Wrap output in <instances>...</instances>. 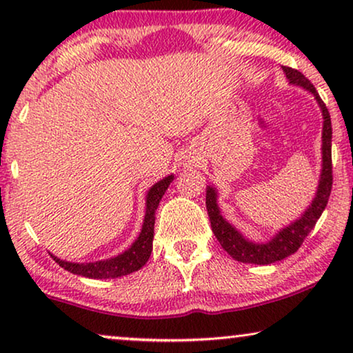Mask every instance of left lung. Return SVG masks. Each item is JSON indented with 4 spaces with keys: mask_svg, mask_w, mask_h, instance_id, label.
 Here are the masks:
<instances>
[{
    "mask_svg": "<svg viewBox=\"0 0 353 353\" xmlns=\"http://www.w3.org/2000/svg\"><path fill=\"white\" fill-rule=\"evenodd\" d=\"M283 72L286 74V79L291 85H297L301 88L310 91L315 96L318 105H320L323 114V134H321V154H323V163H321V175L320 183H318L316 194L313 197L312 204L308 209L303 212L299 220L292 221L291 225L278 231L270 239L268 243H252V241L245 239L233 225L228 223L220 214L219 204H216V190L212 186H207L205 194V205L207 212H209L210 226L214 231L215 238L219 239L226 252L238 262L243 263H255V265H268L274 263L278 260H283L297 252L301 248L303 239L307 238L308 233L316 225L318 219H320L323 210L330 199L331 188H332V162H331V138H332V128H331V117L327 112L326 104L323 103L320 94L316 93L315 86L312 81L307 79L302 72H299L292 67L283 65Z\"/></svg>",
    "mask_w": 353,
    "mask_h": 353,
    "instance_id": "obj_1",
    "label": "left lung"
}]
</instances>
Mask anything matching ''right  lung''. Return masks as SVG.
Returning <instances> with one entry per match:
<instances>
[{
    "instance_id": "1",
    "label": "right lung",
    "mask_w": 353,
    "mask_h": 353,
    "mask_svg": "<svg viewBox=\"0 0 353 353\" xmlns=\"http://www.w3.org/2000/svg\"><path fill=\"white\" fill-rule=\"evenodd\" d=\"M173 181V175H168L163 180L157 181L151 190L148 191L146 196V215H144L143 228L139 233L138 239L132 244V248L119 254L117 257L99 260V262L90 263H72L65 262L54 257L56 263L67 272L74 274H81V276L93 278V279H108V278H120L125 274L138 272L139 268L144 267L149 260V255L152 252V239H154V223H156V210L162 196L165 194L167 188Z\"/></svg>"
}]
</instances>
